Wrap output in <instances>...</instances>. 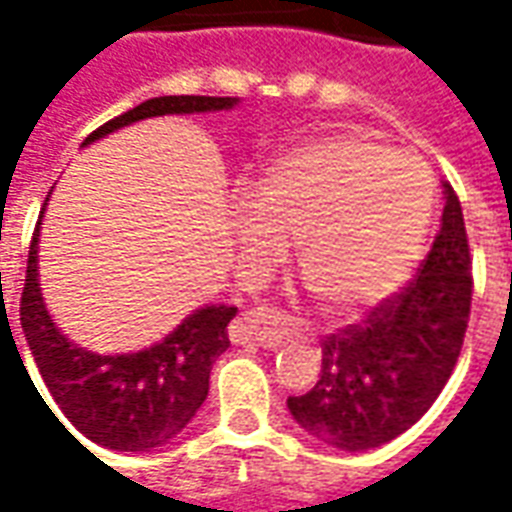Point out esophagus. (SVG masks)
<instances>
[{"mask_svg":"<svg viewBox=\"0 0 512 512\" xmlns=\"http://www.w3.org/2000/svg\"><path fill=\"white\" fill-rule=\"evenodd\" d=\"M288 325L291 319L274 308H257L243 314L241 328H238V339L241 342L260 344V347H280L288 336Z\"/></svg>","mask_w":512,"mask_h":512,"instance_id":"obj_1","label":"esophagus"}]
</instances>
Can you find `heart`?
<instances>
[{
  "label": "heart",
  "instance_id": "1",
  "mask_svg": "<svg viewBox=\"0 0 512 512\" xmlns=\"http://www.w3.org/2000/svg\"><path fill=\"white\" fill-rule=\"evenodd\" d=\"M434 212V179L412 154L361 134L311 139L274 159L229 210L241 271L260 283L297 235L302 280L330 314L389 297Z\"/></svg>",
  "mask_w": 512,
  "mask_h": 512
}]
</instances>
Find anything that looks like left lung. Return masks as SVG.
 Segmentation results:
<instances>
[{
  "label": "left lung",
  "mask_w": 512,
  "mask_h": 512,
  "mask_svg": "<svg viewBox=\"0 0 512 512\" xmlns=\"http://www.w3.org/2000/svg\"><path fill=\"white\" fill-rule=\"evenodd\" d=\"M471 249L457 193L415 280L322 342V375L288 412L314 440L367 451L415 426L457 364L471 316Z\"/></svg>",
  "instance_id": "left-lung-1"
}]
</instances>
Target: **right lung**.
Returning a JSON list of instances; mask_svg holds the SVG:
<instances>
[{"mask_svg": "<svg viewBox=\"0 0 512 512\" xmlns=\"http://www.w3.org/2000/svg\"><path fill=\"white\" fill-rule=\"evenodd\" d=\"M238 97H151L103 123L83 139L92 145L123 125L162 114H201L232 109ZM47 204V201H44ZM44 218V212H41ZM38 218L22 291V330L44 387L69 423L86 440L114 451H151L165 446L193 420L210 392L212 361L229 347L227 325L235 305H204L162 342L137 353L100 356L66 339L52 322L38 285ZM47 403V401H44ZM55 415V412H52Z\"/></svg>", "mask_w": 512, "mask_h": 512, "instance_id": "add662e5", "label": "right lung"}]
</instances>
